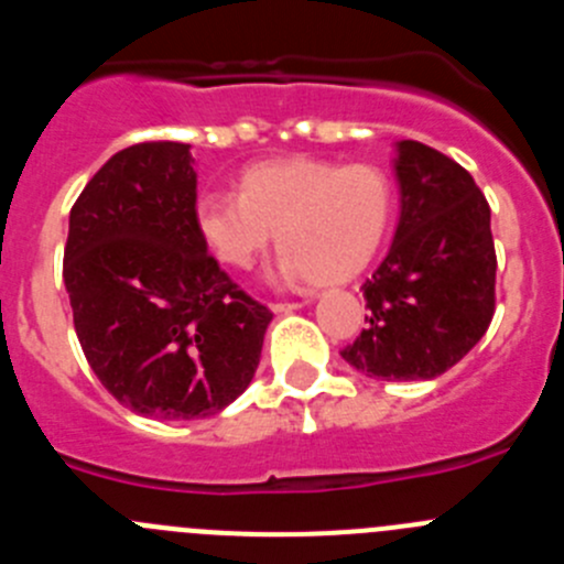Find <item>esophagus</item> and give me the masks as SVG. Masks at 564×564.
Segmentation results:
<instances>
[{
	"label": "esophagus",
	"instance_id": "esophagus-1",
	"mask_svg": "<svg viewBox=\"0 0 564 564\" xmlns=\"http://www.w3.org/2000/svg\"><path fill=\"white\" fill-rule=\"evenodd\" d=\"M302 305H305V302H271V311L273 313H291V311H299Z\"/></svg>",
	"mask_w": 564,
	"mask_h": 564
}]
</instances>
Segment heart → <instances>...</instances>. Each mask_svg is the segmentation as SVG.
<instances>
[{"label":"heart","instance_id":"obj_1","mask_svg":"<svg viewBox=\"0 0 564 564\" xmlns=\"http://www.w3.org/2000/svg\"><path fill=\"white\" fill-rule=\"evenodd\" d=\"M390 217L392 186L381 169L318 158L257 163L239 177V197L208 192L197 200V228L220 262L246 271L276 234L279 273L316 288L370 265Z\"/></svg>","mask_w":564,"mask_h":564}]
</instances>
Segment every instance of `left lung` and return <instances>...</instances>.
I'll use <instances>...</instances> for the list:
<instances>
[{"label":"left lung","mask_w":564,"mask_h":564,"mask_svg":"<svg viewBox=\"0 0 564 564\" xmlns=\"http://www.w3.org/2000/svg\"><path fill=\"white\" fill-rule=\"evenodd\" d=\"M401 220L361 285L367 327L341 358L383 381H430L455 367L495 316L491 208L475 177L437 149L398 143Z\"/></svg>","instance_id":"8db88e82"}]
</instances>
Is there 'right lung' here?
Instances as JSON below:
<instances>
[{
  "mask_svg": "<svg viewBox=\"0 0 564 564\" xmlns=\"http://www.w3.org/2000/svg\"><path fill=\"white\" fill-rule=\"evenodd\" d=\"M64 285L98 381L163 421L237 401L273 318L208 253L192 152L177 141L134 143L93 174L69 212Z\"/></svg>",
  "mask_w": 564,
  "mask_h": 564,
  "instance_id": "1",
  "label": "right lung"
}]
</instances>
